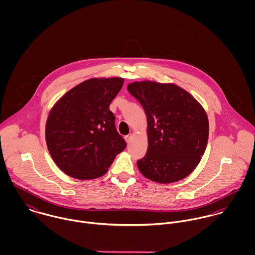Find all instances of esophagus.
Here are the masks:
<instances>
[{
	"label": "esophagus",
	"mask_w": 255,
	"mask_h": 255,
	"mask_svg": "<svg viewBox=\"0 0 255 255\" xmlns=\"http://www.w3.org/2000/svg\"><path fill=\"white\" fill-rule=\"evenodd\" d=\"M125 139H126V141H127L128 143H129L130 140H131V134H128L127 136H125Z\"/></svg>",
	"instance_id": "esophagus-1"
}]
</instances>
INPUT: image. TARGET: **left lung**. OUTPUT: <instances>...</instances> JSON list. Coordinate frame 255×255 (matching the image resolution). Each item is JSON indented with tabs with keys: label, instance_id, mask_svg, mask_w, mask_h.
Instances as JSON below:
<instances>
[{
	"label": "left lung",
	"instance_id": "obj_1",
	"mask_svg": "<svg viewBox=\"0 0 255 255\" xmlns=\"http://www.w3.org/2000/svg\"><path fill=\"white\" fill-rule=\"evenodd\" d=\"M128 90L147 117L148 148L137 161L138 170L160 183L184 179L196 168L207 146L205 111L192 95L172 83L132 82Z\"/></svg>",
	"mask_w": 255,
	"mask_h": 255
}]
</instances>
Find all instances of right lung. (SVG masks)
Wrapping results in <instances>:
<instances>
[{"instance_id":"add662e5","label":"right lung","mask_w":255,"mask_h":255,"mask_svg":"<svg viewBox=\"0 0 255 255\" xmlns=\"http://www.w3.org/2000/svg\"><path fill=\"white\" fill-rule=\"evenodd\" d=\"M124 78H90L68 91L50 111L46 143L65 174L77 180L105 175L127 143L115 126L110 104Z\"/></svg>"}]
</instances>
